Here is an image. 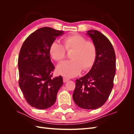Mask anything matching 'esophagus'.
<instances>
[{"instance_id":"1","label":"esophagus","mask_w":134,"mask_h":134,"mask_svg":"<svg viewBox=\"0 0 134 134\" xmlns=\"http://www.w3.org/2000/svg\"><path fill=\"white\" fill-rule=\"evenodd\" d=\"M70 80L69 79L66 78H65V77H64V78H63V82H64V83H65V82H68V80Z\"/></svg>"}]
</instances>
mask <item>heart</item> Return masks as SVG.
<instances>
[{"label": "heart", "instance_id": "b5f03b06", "mask_svg": "<svg viewBox=\"0 0 134 134\" xmlns=\"http://www.w3.org/2000/svg\"><path fill=\"white\" fill-rule=\"evenodd\" d=\"M64 45L67 51L72 50L70 54L71 60L65 61L57 66L58 73L68 78L78 75L83 69L86 70L94 64L97 56L94 43L86 41L82 36L70 35L63 39ZM51 57L57 62H62L65 57V50L58 41L52 42L49 48Z\"/></svg>", "mask_w": 134, "mask_h": 134}]
</instances>
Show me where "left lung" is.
I'll use <instances>...</instances> for the list:
<instances>
[{
  "label": "left lung",
  "instance_id": "obj_1",
  "mask_svg": "<svg viewBox=\"0 0 134 134\" xmlns=\"http://www.w3.org/2000/svg\"><path fill=\"white\" fill-rule=\"evenodd\" d=\"M87 35L96 45V59L90 71L76 80L72 98L80 108L96 109L105 103L112 90L116 55L111 42L100 32L89 30Z\"/></svg>",
  "mask_w": 134,
  "mask_h": 134
}]
</instances>
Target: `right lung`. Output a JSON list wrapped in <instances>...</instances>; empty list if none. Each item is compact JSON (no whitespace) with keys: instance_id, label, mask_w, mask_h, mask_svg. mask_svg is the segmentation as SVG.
Listing matches in <instances>:
<instances>
[{"instance_id":"right-lung-1","label":"right lung","mask_w":134,"mask_h":134,"mask_svg":"<svg viewBox=\"0 0 134 134\" xmlns=\"http://www.w3.org/2000/svg\"><path fill=\"white\" fill-rule=\"evenodd\" d=\"M63 34V31L41 28L28 36L20 50L19 86L28 103L36 108L52 106L63 84L62 76L52 77L55 66L49 52L51 43Z\"/></svg>"}]
</instances>
